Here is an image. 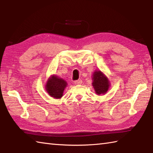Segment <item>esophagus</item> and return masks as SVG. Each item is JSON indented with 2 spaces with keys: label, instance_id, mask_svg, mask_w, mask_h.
<instances>
[{
  "label": "esophagus",
  "instance_id": "esophagus-1",
  "mask_svg": "<svg viewBox=\"0 0 153 153\" xmlns=\"http://www.w3.org/2000/svg\"><path fill=\"white\" fill-rule=\"evenodd\" d=\"M74 83L76 84V85H80V84L82 83V81L81 79H78V80H76L74 82Z\"/></svg>",
  "mask_w": 153,
  "mask_h": 153
}]
</instances>
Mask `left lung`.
I'll use <instances>...</instances> for the list:
<instances>
[{"label":"left lung","instance_id":"8db88e82","mask_svg":"<svg viewBox=\"0 0 153 153\" xmlns=\"http://www.w3.org/2000/svg\"><path fill=\"white\" fill-rule=\"evenodd\" d=\"M92 85L97 95H105L108 91L110 83L108 77L100 70H95L92 75Z\"/></svg>","mask_w":153,"mask_h":153}]
</instances>
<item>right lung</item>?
Segmentation results:
<instances>
[{"mask_svg":"<svg viewBox=\"0 0 153 153\" xmlns=\"http://www.w3.org/2000/svg\"><path fill=\"white\" fill-rule=\"evenodd\" d=\"M67 85L66 81L53 74L47 81L45 89L51 97L58 99L62 97L64 91Z\"/></svg>","mask_w":153,"mask_h":153,"instance_id":"add662e5","label":"right lung"}]
</instances>
